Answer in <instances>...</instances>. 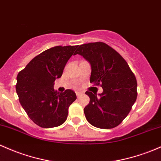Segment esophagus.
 <instances>
[{
  "instance_id": "34e87169",
  "label": "esophagus",
  "mask_w": 161,
  "mask_h": 161,
  "mask_svg": "<svg viewBox=\"0 0 161 161\" xmlns=\"http://www.w3.org/2000/svg\"><path fill=\"white\" fill-rule=\"evenodd\" d=\"M76 95H77V97H79V96H81V95H82V94H83V93L82 92H76Z\"/></svg>"
}]
</instances>
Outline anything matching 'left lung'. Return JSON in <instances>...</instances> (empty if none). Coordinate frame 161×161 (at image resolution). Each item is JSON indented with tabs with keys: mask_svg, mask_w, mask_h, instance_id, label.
<instances>
[{
	"mask_svg": "<svg viewBox=\"0 0 161 161\" xmlns=\"http://www.w3.org/2000/svg\"><path fill=\"white\" fill-rule=\"evenodd\" d=\"M81 55L91 65L90 82L101 85L103 92L87 91L90 102L85 107L86 119L93 126L110 129L127 117L137 99V80L129 66L117 51L102 42L79 46Z\"/></svg>",
	"mask_w": 161,
	"mask_h": 161,
	"instance_id": "obj_1",
	"label": "left lung"
}]
</instances>
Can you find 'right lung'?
I'll list each match as a JSON object with an SVG mask.
<instances>
[{"mask_svg":"<svg viewBox=\"0 0 161 161\" xmlns=\"http://www.w3.org/2000/svg\"><path fill=\"white\" fill-rule=\"evenodd\" d=\"M77 46L57 47L43 51L26 65L17 77L16 91L27 115L41 128H54L66 121L69 107L76 99L72 90H54V82Z\"/></svg>","mask_w":161,"mask_h":161,"instance_id":"add662e5","label":"right lung"}]
</instances>
